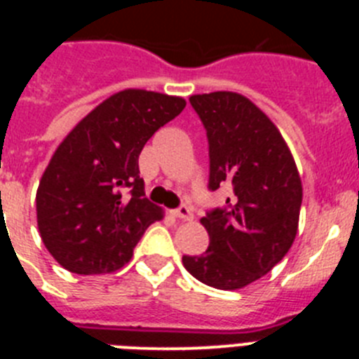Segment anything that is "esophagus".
Instances as JSON below:
<instances>
[{
    "label": "esophagus",
    "mask_w": 359,
    "mask_h": 359,
    "mask_svg": "<svg viewBox=\"0 0 359 359\" xmlns=\"http://www.w3.org/2000/svg\"><path fill=\"white\" fill-rule=\"evenodd\" d=\"M172 215L177 219H183V221H190V219L194 217V215H192V210H190L187 205H182V207H177L176 210H172Z\"/></svg>",
    "instance_id": "obj_1"
}]
</instances>
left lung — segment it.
<instances>
[{
  "mask_svg": "<svg viewBox=\"0 0 359 359\" xmlns=\"http://www.w3.org/2000/svg\"><path fill=\"white\" fill-rule=\"evenodd\" d=\"M208 138V189L231 185L223 208L201 217L210 244L183 255L192 277L217 290H241L264 277L293 244L302 182L275 123L252 100L231 91L189 98Z\"/></svg>",
  "mask_w": 359,
  "mask_h": 359,
  "instance_id": "obj_1",
  "label": "left lung"
}]
</instances>
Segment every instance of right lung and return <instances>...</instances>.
I'll list each match as a JSON object with an SVG mask.
<instances>
[{"label": "right lung", "instance_id": "1", "mask_svg": "<svg viewBox=\"0 0 359 359\" xmlns=\"http://www.w3.org/2000/svg\"><path fill=\"white\" fill-rule=\"evenodd\" d=\"M185 106L182 97L123 90L98 104L57 147L36 207L41 239L62 268L77 275L120 269L160 221V207L144 194L138 156Z\"/></svg>", "mask_w": 359, "mask_h": 359}]
</instances>
